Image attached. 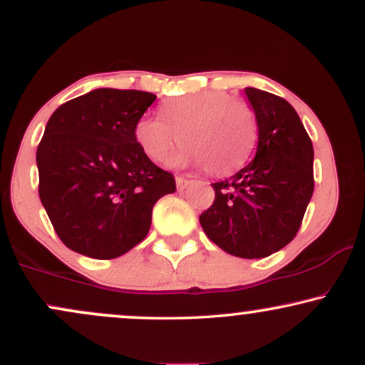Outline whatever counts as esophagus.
Listing matches in <instances>:
<instances>
[{
    "label": "esophagus",
    "mask_w": 365,
    "mask_h": 365,
    "mask_svg": "<svg viewBox=\"0 0 365 365\" xmlns=\"http://www.w3.org/2000/svg\"><path fill=\"white\" fill-rule=\"evenodd\" d=\"M175 182H177L178 190H183V188H187L188 185H190V180H187V178H183V177H177V180H175Z\"/></svg>",
    "instance_id": "esophagus-1"
}]
</instances>
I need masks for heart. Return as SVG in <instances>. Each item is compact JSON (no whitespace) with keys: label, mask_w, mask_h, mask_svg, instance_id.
<instances>
[{"label":"heart","mask_w":365,"mask_h":365,"mask_svg":"<svg viewBox=\"0 0 365 365\" xmlns=\"http://www.w3.org/2000/svg\"><path fill=\"white\" fill-rule=\"evenodd\" d=\"M161 116L135 123V140L150 161L161 163L180 140L173 165H202L212 175H230L249 159L255 144V118L249 106L225 92L182 96L161 106Z\"/></svg>","instance_id":"1"}]
</instances>
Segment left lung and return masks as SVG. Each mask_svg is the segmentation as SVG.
I'll return each instance as SVG.
<instances>
[{
	"label": "left lung",
	"instance_id": "1",
	"mask_svg": "<svg viewBox=\"0 0 365 365\" xmlns=\"http://www.w3.org/2000/svg\"><path fill=\"white\" fill-rule=\"evenodd\" d=\"M257 123L255 158L212 183L215 202L199 216L225 252L261 259L293 240L314 192V149L297 111L283 98L245 87Z\"/></svg>",
	"mask_w": 365,
	"mask_h": 365
}]
</instances>
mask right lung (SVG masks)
Returning a JSON list of instances; mask_svg holds the SVG:
<instances>
[{
	"label": "right lung",
	"mask_w": 365,
	"mask_h": 365,
	"mask_svg": "<svg viewBox=\"0 0 365 365\" xmlns=\"http://www.w3.org/2000/svg\"><path fill=\"white\" fill-rule=\"evenodd\" d=\"M156 96L94 89L61 104L37 148L39 197L68 249L115 259L145 238L154 204L177 190L135 140Z\"/></svg>",
	"instance_id": "obj_1"
}]
</instances>
